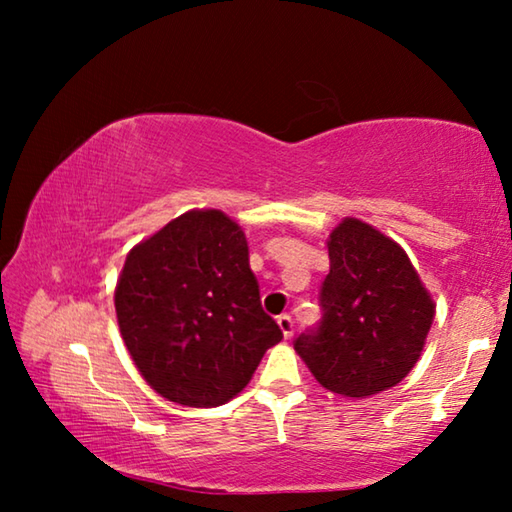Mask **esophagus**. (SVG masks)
Segmentation results:
<instances>
[{
    "label": "esophagus",
    "instance_id": "1",
    "mask_svg": "<svg viewBox=\"0 0 512 512\" xmlns=\"http://www.w3.org/2000/svg\"><path fill=\"white\" fill-rule=\"evenodd\" d=\"M277 325H280L284 339H289V336L293 334V320H291V316H287V314L277 316Z\"/></svg>",
    "mask_w": 512,
    "mask_h": 512
}]
</instances>
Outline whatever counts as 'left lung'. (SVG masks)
Segmentation results:
<instances>
[{"label": "left lung", "mask_w": 512, "mask_h": 512, "mask_svg": "<svg viewBox=\"0 0 512 512\" xmlns=\"http://www.w3.org/2000/svg\"><path fill=\"white\" fill-rule=\"evenodd\" d=\"M327 250L323 320L293 348L325 391L363 400L413 370L436 302L406 250L366 221L345 216L329 232Z\"/></svg>", "instance_id": "left-lung-1"}]
</instances>
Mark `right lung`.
<instances>
[{
	"mask_svg": "<svg viewBox=\"0 0 512 512\" xmlns=\"http://www.w3.org/2000/svg\"><path fill=\"white\" fill-rule=\"evenodd\" d=\"M115 311L146 384L194 409L237 397L282 341L259 302L244 230L221 210H189L133 246Z\"/></svg>",
	"mask_w": 512,
	"mask_h": 512,
	"instance_id": "add662e5",
	"label": "right lung"
}]
</instances>
